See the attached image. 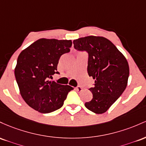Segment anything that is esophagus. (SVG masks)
Returning a JSON list of instances; mask_svg holds the SVG:
<instances>
[{
  "instance_id": "1",
  "label": "esophagus",
  "mask_w": 146,
  "mask_h": 146,
  "mask_svg": "<svg viewBox=\"0 0 146 146\" xmlns=\"http://www.w3.org/2000/svg\"><path fill=\"white\" fill-rule=\"evenodd\" d=\"M82 89H83V88H82L81 86H77V87H76V90H77V91H81Z\"/></svg>"
}]
</instances>
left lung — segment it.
<instances>
[{"instance_id": "1", "label": "left lung", "mask_w": 146, "mask_h": 146, "mask_svg": "<svg viewBox=\"0 0 146 146\" xmlns=\"http://www.w3.org/2000/svg\"><path fill=\"white\" fill-rule=\"evenodd\" d=\"M73 43L78 51L88 52V73L95 79L94 86L89 89L92 98L85 106L96 114H103L125 90L129 77L127 60L104 37L90 36L74 40Z\"/></svg>"}]
</instances>
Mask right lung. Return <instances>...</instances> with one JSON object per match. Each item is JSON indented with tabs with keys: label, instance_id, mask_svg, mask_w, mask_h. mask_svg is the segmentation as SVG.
<instances>
[{
	"label": "right lung",
	"instance_id": "obj_1",
	"mask_svg": "<svg viewBox=\"0 0 146 146\" xmlns=\"http://www.w3.org/2000/svg\"><path fill=\"white\" fill-rule=\"evenodd\" d=\"M71 40L40 38L21 52L14 74L26 104L40 113H50L63 106L72 87L50 81L57 72L60 57L70 51Z\"/></svg>",
	"mask_w": 146,
	"mask_h": 146
}]
</instances>
